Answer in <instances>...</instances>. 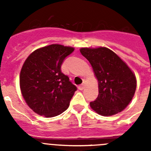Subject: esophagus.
Wrapping results in <instances>:
<instances>
[{
    "instance_id": "1",
    "label": "esophagus",
    "mask_w": 151,
    "mask_h": 151,
    "mask_svg": "<svg viewBox=\"0 0 151 151\" xmlns=\"http://www.w3.org/2000/svg\"><path fill=\"white\" fill-rule=\"evenodd\" d=\"M85 88V83H82V85H80L79 86H78V89H79V90H83V89Z\"/></svg>"
}]
</instances>
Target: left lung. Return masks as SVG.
Wrapping results in <instances>:
<instances>
[{
	"label": "left lung",
	"instance_id": "8db88e82",
	"mask_svg": "<svg viewBox=\"0 0 151 151\" xmlns=\"http://www.w3.org/2000/svg\"><path fill=\"white\" fill-rule=\"evenodd\" d=\"M98 80V97L90 102L98 114L110 116L122 111L134 97L136 78L118 55L106 47L81 48Z\"/></svg>",
	"mask_w": 151,
	"mask_h": 151
}]
</instances>
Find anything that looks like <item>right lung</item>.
Segmentation results:
<instances>
[{"mask_svg": "<svg viewBox=\"0 0 151 151\" xmlns=\"http://www.w3.org/2000/svg\"><path fill=\"white\" fill-rule=\"evenodd\" d=\"M74 50L71 47L50 45L32 52L22 66L19 85L28 106L38 115L53 117L63 113L77 90L61 65Z\"/></svg>", "mask_w": 151, "mask_h": 151, "instance_id": "right-lung-1", "label": "right lung"}]
</instances>
